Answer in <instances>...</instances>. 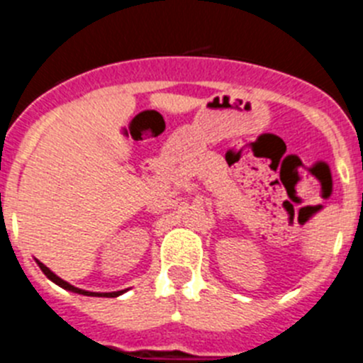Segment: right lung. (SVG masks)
I'll return each mask as SVG.
<instances>
[{
  "label": "right lung",
  "instance_id": "obj_1",
  "mask_svg": "<svg viewBox=\"0 0 363 363\" xmlns=\"http://www.w3.org/2000/svg\"><path fill=\"white\" fill-rule=\"evenodd\" d=\"M38 264H39V267H41V271H43L45 275H47L48 279L52 280V282H55V284H57V286L63 287V289H68V291L79 293V295H86V296H119L121 293H123V291H113V293H92V291H84V289H77V287L70 286V284H68V282H65V280H61L57 275H54V273H52V271L48 269V267L45 266L43 262H38Z\"/></svg>",
  "mask_w": 363,
  "mask_h": 363
}]
</instances>
